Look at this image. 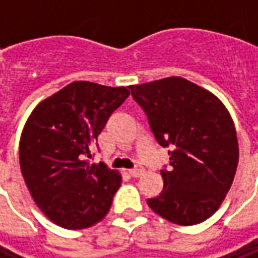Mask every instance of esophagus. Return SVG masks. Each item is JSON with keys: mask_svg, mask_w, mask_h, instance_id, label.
<instances>
[{"mask_svg": "<svg viewBox=\"0 0 258 258\" xmlns=\"http://www.w3.org/2000/svg\"><path fill=\"white\" fill-rule=\"evenodd\" d=\"M144 174H145V168L144 167H135V168H133V170H130V175H131V177H135V178H137V177H141V175H144Z\"/></svg>", "mask_w": 258, "mask_h": 258, "instance_id": "obj_1", "label": "esophagus"}]
</instances>
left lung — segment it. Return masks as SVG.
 <instances>
[{"instance_id": "obj_1", "label": "left lung", "mask_w": 258, "mask_h": 258, "mask_svg": "<svg viewBox=\"0 0 258 258\" xmlns=\"http://www.w3.org/2000/svg\"><path fill=\"white\" fill-rule=\"evenodd\" d=\"M130 90L157 142L170 146L163 190L148 205L173 224L205 221L221 206L238 167V138L228 109L210 91L182 77L130 85Z\"/></svg>"}]
</instances>
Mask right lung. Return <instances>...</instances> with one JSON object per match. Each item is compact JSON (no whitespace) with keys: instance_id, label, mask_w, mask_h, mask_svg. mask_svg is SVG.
Segmentation results:
<instances>
[{"instance_id":"add662e5","label":"right lung","mask_w":258,"mask_h":258,"mask_svg":"<svg viewBox=\"0 0 258 258\" xmlns=\"http://www.w3.org/2000/svg\"><path fill=\"white\" fill-rule=\"evenodd\" d=\"M128 95L125 87L73 81L40 102L27 118L19 142L22 175L36 205L59 227H92L110 209L121 175L87 157Z\"/></svg>"}]
</instances>
